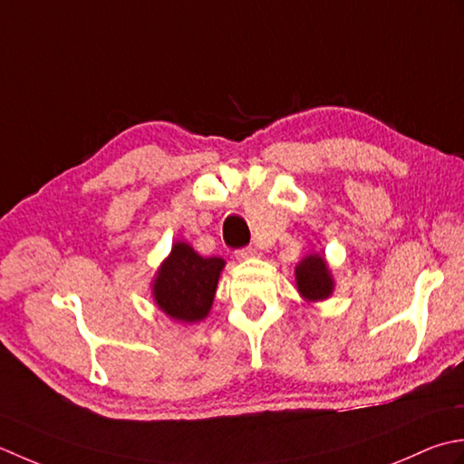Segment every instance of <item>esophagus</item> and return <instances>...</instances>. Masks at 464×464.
Segmentation results:
<instances>
[{
    "instance_id": "obj_1",
    "label": "esophagus",
    "mask_w": 464,
    "mask_h": 464,
    "mask_svg": "<svg viewBox=\"0 0 464 464\" xmlns=\"http://www.w3.org/2000/svg\"><path fill=\"white\" fill-rule=\"evenodd\" d=\"M256 250L254 248H242V250H236L234 252V256H236V260H240V262H244V260H250V258H256Z\"/></svg>"
}]
</instances>
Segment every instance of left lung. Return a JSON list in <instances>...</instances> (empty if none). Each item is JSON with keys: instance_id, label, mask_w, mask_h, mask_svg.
<instances>
[{"instance_id": "1", "label": "left lung", "mask_w": 464, "mask_h": 464, "mask_svg": "<svg viewBox=\"0 0 464 464\" xmlns=\"http://www.w3.org/2000/svg\"><path fill=\"white\" fill-rule=\"evenodd\" d=\"M295 280L298 295L304 302H323L333 296L334 276L328 268V262L323 252H310L302 258L295 268Z\"/></svg>"}]
</instances>
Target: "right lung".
<instances>
[{
  "mask_svg": "<svg viewBox=\"0 0 464 464\" xmlns=\"http://www.w3.org/2000/svg\"><path fill=\"white\" fill-rule=\"evenodd\" d=\"M224 266L220 256L206 258L188 242H174L152 280L156 306L174 323H202L212 310Z\"/></svg>",
  "mask_w": 464,
  "mask_h": 464,
  "instance_id": "1",
  "label": "right lung"
}]
</instances>
